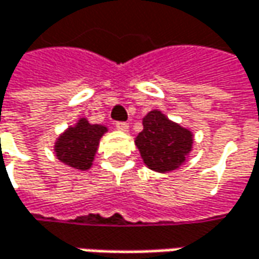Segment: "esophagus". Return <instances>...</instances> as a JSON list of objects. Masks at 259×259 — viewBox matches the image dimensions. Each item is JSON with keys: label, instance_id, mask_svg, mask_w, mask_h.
Masks as SVG:
<instances>
[{"label": "esophagus", "instance_id": "esophagus-1", "mask_svg": "<svg viewBox=\"0 0 259 259\" xmlns=\"http://www.w3.org/2000/svg\"><path fill=\"white\" fill-rule=\"evenodd\" d=\"M115 127L118 130H121V132H127L129 130V124L123 123V121H118V123H115Z\"/></svg>", "mask_w": 259, "mask_h": 259}]
</instances>
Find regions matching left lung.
<instances>
[{"label": "left lung", "mask_w": 259, "mask_h": 259, "mask_svg": "<svg viewBox=\"0 0 259 259\" xmlns=\"http://www.w3.org/2000/svg\"><path fill=\"white\" fill-rule=\"evenodd\" d=\"M144 130L135 138V145L148 169L166 174L179 169L193 150V132L172 121L160 109L142 118Z\"/></svg>", "instance_id": "1"}]
</instances>
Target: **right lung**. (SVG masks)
Listing matches in <instances>:
<instances>
[{
    "label": "right lung",
    "mask_w": 259,
    "mask_h": 259,
    "mask_svg": "<svg viewBox=\"0 0 259 259\" xmlns=\"http://www.w3.org/2000/svg\"><path fill=\"white\" fill-rule=\"evenodd\" d=\"M108 132L104 124H92L85 117L65 129L55 141V155L65 166L75 170H89L98 153L99 142Z\"/></svg>",
    "instance_id": "right-lung-1"
}]
</instances>
